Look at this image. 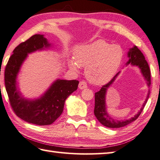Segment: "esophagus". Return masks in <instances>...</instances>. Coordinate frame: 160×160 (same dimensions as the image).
I'll list each match as a JSON object with an SVG mask.
<instances>
[{
	"instance_id": "esophagus-1",
	"label": "esophagus",
	"mask_w": 160,
	"mask_h": 160,
	"mask_svg": "<svg viewBox=\"0 0 160 160\" xmlns=\"http://www.w3.org/2000/svg\"><path fill=\"white\" fill-rule=\"evenodd\" d=\"M78 87H79V89H86L87 87V84L86 82H84V81H80L79 83V86Z\"/></svg>"
}]
</instances>
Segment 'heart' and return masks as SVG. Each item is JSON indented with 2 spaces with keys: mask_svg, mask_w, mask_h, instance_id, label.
<instances>
[{
  "mask_svg": "<svg viewBox=\"0 0 160 160\" xmlns=\"http://www.w3.org/2000/svg\"><path fill=\"white\" fill-rule=\"evenodd\" d=\"M124 58L120 45H111L103 40H98L89 45H80L75 50L74 59L69 66L73 70L85 67L88 80L97 85H102L113 78Z\"/></svg>",
  "mask_w": 160,
  "mask_h": 160,
  "instance_id": "heart-1",
  "label": "heart"
}]
</instances>
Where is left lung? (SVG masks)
Instances as JSON below:
<instances>
[{
    "mask_svg": "<svg viewBox=\"0 0 160 160\" xmlns=\"http://www.w3.org/2000/svg\"><path fill=\"white\" fill-rule=\"evenodd\" d=\"M128 57L129 60L126 64V65L131 64L132 66H136L140 69L142 76H144V79L147 82V86L149 87L151 86V72L147 60H145V58L143 53L141 52V51L136 46L132 47V48L129 49L128 52ZM120 72H118L115 76L109 82L102 86L101 89L95 93V108H94V114L96 115L98 120L100 123L108 128H120L125 127L128 124L131 123L135 121L136 119L140 116L142 111H143L146 104L147 102L148 99L150 91L148 90L147 93V97L146 98V100L142 105L141 109L138 111V113L128 120H116L115 119L111 117L107 111V106H106V94L107 90L109 88L111 84L113 83L115 80Z\"/></svg>",
    "mask_w": 160,
    "mask_h": 160,
    "instance_id": "obj_1",
    "label": "left lung"
}]
</instances>
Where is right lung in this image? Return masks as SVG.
Instances as JSON below:
<instances>
[{"instance_id":"1","label":"right lung","mask_w":160,"mask_h":160,"mask_svg":"<svg viewBox=\"0 0 160 160\" xmlns=\"http://www.w3.org/2000/svg\"><path fill=\"white\" fill-rule=\"evenodd\" d=\"M51 44L43 35L36 34L20 43L13 51L5 70V84L13 111L17 116L29 123L52 124L62 114L67 98L78 89L76 80L58 79L40 98H24L17 87V76L29 53L49 48Z\"/></svg>"}]
</instances>
